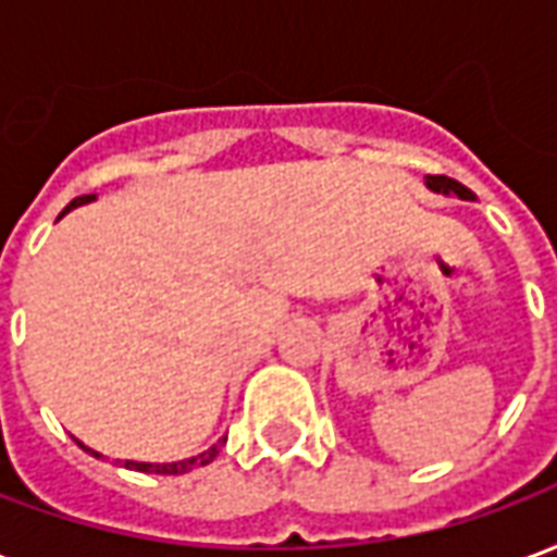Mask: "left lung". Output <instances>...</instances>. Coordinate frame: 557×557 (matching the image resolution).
I'll return each instance as SVG.
<instances>
[{
    "instance_id": "1",
    "label": "left lung",
    "mask_w": 557,
    "mask_h": 557,
    "mask_svg": "<svg viewBox=\"0 0 557 557\" xmlns=\"http://www.w3.org/2000/svg\"><path fill=\"white\" fill-rule=\"evenodd\" d=\"M426 187H432L435 194H456L459 199H474V194L468 190L466 184L447 178V175H426Z\"/></svg>"
}]
</instances>
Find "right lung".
<instances>
[{"instance_id":"1","label":"right lung","mask_w":557,"mask_h":557,"mask_svg":"<svg viewBox=\"0 0 557 557\" xmlns=\"http://www.w3.org/2000/svg\"><path fill=\"white\" fill-rule=\"evenodd\" d=\"M89 199H95V196H77L71 206L65 208V211H71V208H77L83 206V202H89ZM62 211V214H65ZM59 214V218H62ZM220 447H223V442H218L214 447H208L206 454H199V456H190V459H182V462H163V466H154V462H125V468H134V471H146V474H187V471H194V468L199 466H208L214 456L220 454ZM89 450V447H86ZM91 456H101V454H95V450H89Z\"/></svg>"}]
</instances>
